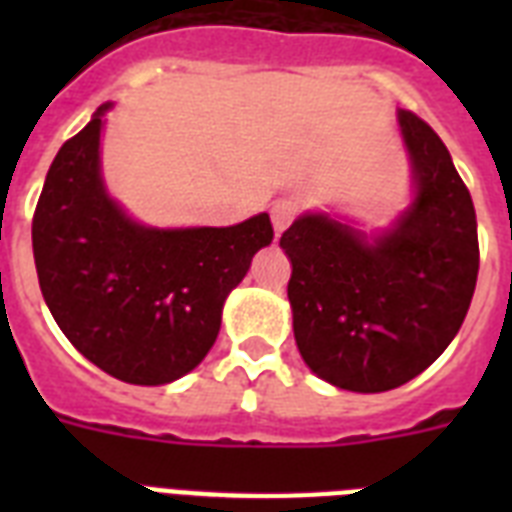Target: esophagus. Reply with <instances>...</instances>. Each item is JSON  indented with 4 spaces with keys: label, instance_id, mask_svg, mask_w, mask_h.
Listing matches in <instances>:
<instances>
[{
    "label": "esophagus",
    "instance_id": "esophagus-1",
    "mask_svg": "<svg viewBox=\"0 0 512 512\" xmlns=\"http://www.w3.org/2000/svg\"><path fill=\"white\" fill-rule=\"evenodd\" d=\"M297 212H300L297 201H292V199L276 201V204L271 207V223H273V228H276V233L287 231L289 225H292V220L297 217Z\"/></svg>",
    "mask_w": 512,
    "mask_h": 512
}]
</instances>
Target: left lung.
<instances>
[{
  "label": "left lung",
  "instance_id": "left-lung-1",
  "mask_svg": "<svg viewBox=\"0 0 512 512\" xmlns=\"http://www.w3.org/2000/svg\"><path fill=\"white\" fill-rule=\"evenodd\" d=\"M414 201L390 231L303 215L281 233L300 356L342 390L382 393L425 372L460 332L478 279L476 209L428 122L398 111Z\"/></svg>",
  "mask_w": 512,
  "mask_h": 512
}]
</instances>
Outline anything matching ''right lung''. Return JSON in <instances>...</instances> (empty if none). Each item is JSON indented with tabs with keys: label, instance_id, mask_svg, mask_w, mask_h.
<instances>
[{
	"label": "right lung",
	"instance_id": "add662e5",
	"mask_svg": "<svg viewBox=\"0 0 512 512\" xmlns=\"http://www.w3.org/2000/svg\"><path fill=\"white\" fill-rule=\"evenodd\" d=\"M108 106L66 140L36 201L31 241L44 303L103 372L164 385L201 364L228 292L271 244V217L228 228H146L108 199L100 130Z\"/></svg>",
	"mask_w": 512,
	"mask_h": 512
}]
</instances>
